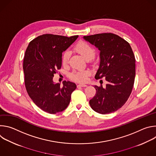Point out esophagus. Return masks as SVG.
<instances>
[{
  "label": "esophagus",
  "mask_w": 156,
  "mask_h": 156,
  "mask_svg": "<svg viewBox=\"0 0 156 156\" xmlns=\"http://www.w3.org/2000/svg\"><path fill=\"white\" fill-rule=\"evenodd\" d=\"M86 86H87L86 84H80L77 85L78 87H86Z\"/></svg>",
  "instance_id": "obj_1"
}]
</instances>
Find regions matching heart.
<instances>
[{
    "mask_svg": "<svg viewBox=\"0 0 156 156\" xmlns=\"http://www.w3.org/2000/svg\"><path fill=\"white\" fill-rule=\"evenodd\" d=\"M75 50L85 59L93 58L95 54L94 49L89 45L88 44L80 41L75 46ZM70 53L69 51H65L62 55V63L63 65H66L69 62L70 58ZM89 72L87 71H78L73 72L70 74V77L75 81L78 82H84L86 81Z\"/></svg>",
    "mask_w": 156,
    "mask_h": 156,
    "instance_id": "obj_1",
    "label": "heart"
}]
</instances>
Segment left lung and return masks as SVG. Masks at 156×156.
Masks as SVG:
<instances>
[{
	"instance_id": "obj_1",
	"label": "left lung",
	"mask_w": 156,
	"mask_h": 156,
	"mask_svg": "<svg viewBox=\"0 0 156 156\" xmlns=\"http://www.w3.org/2000/svg\"><path fill=\"white\" fill-rule=\"evenodd\" d=\"M100 51L96 79L105 77L107 84L94 86L96 94L90 101L95 112L110 114L121 108L129 97L135 77V58L129 44L112 33L83 36Z\"/></svg>"
}]
</instances>
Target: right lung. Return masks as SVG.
I'll return each mask as SVG.
<instances>
[{"instance_id":"obj_1","label":"right lung","mask_w":156,"mask_h":156,"mask_svg":"<svg viewBox=\"0 0 156 156\" xmlns=\"http://www.w3.org/2000/svg\"><path fill=\"white\" fill-rule=\"evenodd\" d=\"M78 37L42 34L31 41L26 50L23 68L27 91L34 103L46 112H62L76 88L75 83L69 81H63L62 86L55 83L53 77L61 68L62 52Z\"/></svg>"}]
</instances>
